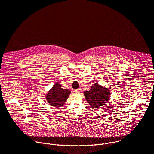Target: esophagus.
<instances>
[{"instance_id":"obj_1","label":"esophagus","mask_w":154,"mask_h":154,"mask_svg":"<svg viewBox=\"0 0 154 154\" xmlns=\"http://www.w3.org/2000/svg\"><path fill=\"white\" fill-rule=\"evenodd\" d=\"M81 91H82V89H81V88H79V89H77V90H74V92L76 93H80Z\"/></svg>"}]
</instances>
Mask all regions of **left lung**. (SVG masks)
<instances>
[{"label": "left lung", "instance_id": "left-lung-1", "mask_svg": "<svg viewBox=\"0 0 154 154\" xmlns=\"http://www.w3.org/2000/svg\"><path fill=\"white\" fill-rule=\"evenodd\" d=\"M83 93L86 101L93 108H97L105 105L110 96L109 90L97 83L91 86L90 91H85Z\"/></svg>", "mask_w": 154, "mask_h": 154}]
</instances>
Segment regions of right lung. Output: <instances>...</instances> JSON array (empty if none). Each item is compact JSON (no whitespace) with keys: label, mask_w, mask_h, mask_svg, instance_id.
<instances>
[{"label":"right lung","mask_w":154,"mask_h":154,"mask_svg":"<svg viewBox=\"0 0 154 154\" xmlns=\"http://www.w3.org/2000/svg\"><path fill=\"white\" fill-rule=\"evenodd\" d=\"M71 91L68 89H63L59 83H55L46 94V99L49 105L56 107H61L67 100Z\"/></svg>","instance_id":"right-lung-1"}]
</instances>
